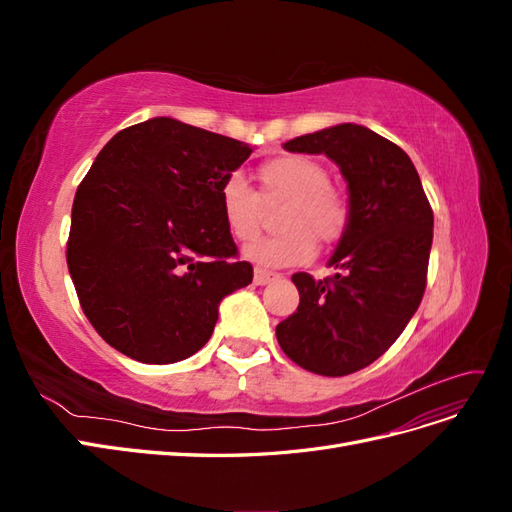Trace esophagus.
<instances>
[{"instance_id":"34e87169","label":"esophagus","mask_w":512,"mask_h":512,"mask_svg":"<svg viewBox=\"0 0 512 512\" xmlns=\"http://www.w3.org/2000/svg\"><path fill=\"white\" fill-rule=\"evenodd\" d=\"M277 273H271V271H262V269H256L254 271V284L256 286H267L269 282H273V280H277Z\"/></svg>"}]
</instances>
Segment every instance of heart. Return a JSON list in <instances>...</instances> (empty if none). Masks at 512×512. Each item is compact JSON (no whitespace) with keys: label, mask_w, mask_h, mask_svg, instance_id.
Segmentation results:
<instances>
[{"label":"heart","mask_w":512,"mask_h":512,"mask_svg":"<svg viewBox=\"0 0 512 512\" xmlns=\"http://www.w3.org/2000/svg\"><path fill=\"white\" fill-rule=\"evenodd\" d=\"M260 194L241 173L226 177L220 188L222 220L241 243L252 241L260 228L262 200L284 198L280 213L282 232L247 245L243 256L262 269H284L303 265L320 245L337 243L348 228V205L331 188L329 173L320 162L299 153L277 156L260 166Z\"/></svg>","instance_id":"b5f03b06"}]
</instances>
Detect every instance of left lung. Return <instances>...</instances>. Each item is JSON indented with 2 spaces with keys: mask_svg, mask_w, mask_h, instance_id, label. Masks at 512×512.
<instances>
[{
  "mask_svg": "<svg viewBox=\"0 0 512 512\" xmlns=\"http://www.w3.org/2000/svg\"><path fill=\"white\" fill-rule=\"evenodd\" d=\"M324 153L348 183V228L314 280L294 273L297 312L275 327L288 359L320 376H348L374 363L421 305L433 213L408 153L365 126L339 123L284 143Z\"/></svg>",
  "mask_w": 512,
  "mask_h": 512,
  "instance_id": "obj_1",
  "label": "left lung"
}]
</instances>
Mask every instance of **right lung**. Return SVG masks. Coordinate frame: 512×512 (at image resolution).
Segmentation results:
<instances>
[{"instance_id":"1","label":"right lung","mask_w":512,"mask_h":512,"mask_svg":"<svg viewBox=\"0 0 512 512\" xmlns=\"http://www.w3.org/2000/svg\"><path fill=\"white\" fill-rule=\"evenodd\" d=\"M254 149L153 117L117 132L72 205L68 269L85 316L108 346L166 365L203 348L224 297L252 265L220 211V188Z\"/></svg>"}]
</instances>
